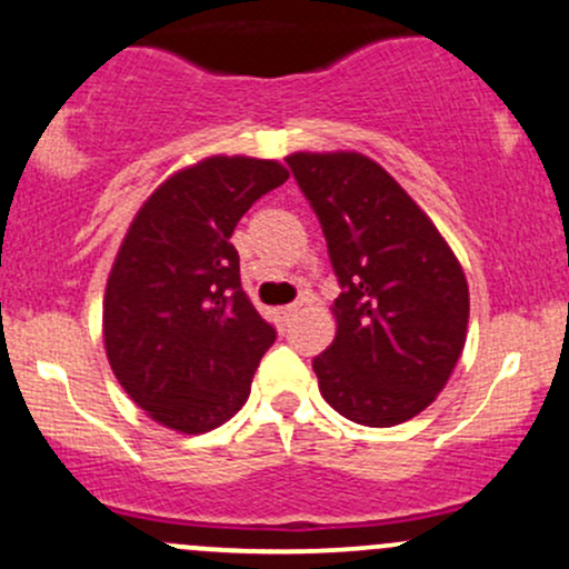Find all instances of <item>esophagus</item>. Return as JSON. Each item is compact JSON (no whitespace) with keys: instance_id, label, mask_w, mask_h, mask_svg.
Returning a JSON list of instances; mask_svg holds the SVG:
<instances>
[{"instance_id":"1","label":"esophagus","mask_w":569,"mask_h":569,"mask_svg":"<svg viewBox=\"0 0 569 569\" xmlns=\"http://www.w3.org/2000/svg\"><path fill=\"white\" fill-rule=\"evenodd\" d=\"M297 310H300V305H286V308H278L274 310V321H278L280 327H289L291 319L297 316Z\"/></svg>"}]
</instances>
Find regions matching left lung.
Here are the masks:
<instances>
[{
	"instance_id": "obj_1",
	"label": "left lung",
	"mask_w": 569,
	"mask_h": 569,
	"mask_svg": "<svg viewBox=\"0 0 569 569\" xmlns=\"http://www.w3.org/2000/svg\"><path fill=\"white\" fill-rule=\"evenodd\" d=\"M286 163L319 218L340 283L338 332L313 360L319 390L346 420L400 426L433 403L463 351V269L376 160L295 152Z\"/></svg>"
}]
</instances>
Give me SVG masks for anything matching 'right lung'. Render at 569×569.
Here are the masks:
<instances>
[{"instance_id": "1", "label": "right lung", "mask_w": 569, "mask_h": 569, "mask_svg": "<svg viewBox=\"0 0 569 569\" xmlns=\"http://www.w3.org/2000/svg\"><path fill=\"white\" fill-rule=\"evenodd\" d=\"M286 179L278 160L214 154L166 179L119 244L103 297L106 357L160 426L207 433L248 400L274 330L242 291L231 234Z\"/></svg>"}]
</instances>
